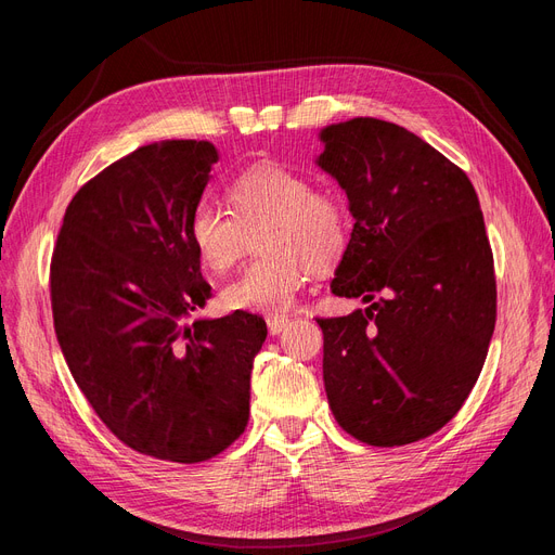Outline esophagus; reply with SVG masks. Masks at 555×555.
I'll list each match as a JSON object with an SVG mask.
<instances>
[{"mask_svg": "<svg viewBox=\"0 0 555 555\" xmlns=\"http://www.w3.org/2000/svg\"><path fill=\"white\" fill-rule=\"evenodd\" d=\"M266 324H268V331H271L273 335H278V333H282V331H284V326L289 324V317H282V314L268 317V319H266Z\"/></svg>", "mask_w": 555, "mask_h": 555, "instance_id": "esophagus-1", "label": "esophagus"}]
</instances>
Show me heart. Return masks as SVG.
Returning <instances> with one entry per match:
<instances>
[{
  "label": "heart",
  "mask_w": 555,
  "mask_h": 555,
  "mask_svg": "<svg viewBox=\"0 0 555 555\" xmlns=\"http://www.w3.org/2000/svg\"><path fill=\"white\" fill-rule=\"evenodd\" d=\"M231 212L198 204L190 238L210 271L224 273L257 238L263 259L247 266L222 289L229 310L287 312L310 268L324 273L338 263L349 241V215L338 198L312 192L306 176L280 164H257L227 190Z\"/></svg>",
  "instance_id": "b5f03b06"
}]
</instances>
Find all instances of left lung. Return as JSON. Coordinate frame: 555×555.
I'll return each instance as SVG.
<instances>
[{
	"instance_id": "1",
	"label": "left lung",
	"mask_w": 555,
	"mask_h": 555,
	"mask_svg": "<svg viewBox=\"0 0 555 555\" xmlns=\"http://www.w3.org/2000/svg\"><path fill=\"white\" fill-rule=\"evenodd\" d=\"M319 141L314 164L354 217L331 292L367 304L317 319L328 405L351 438L410 444L456 416L489 354L495 275L479 198L456 164L393 122L354 117Z\"/></svg>"
}]
</instances>
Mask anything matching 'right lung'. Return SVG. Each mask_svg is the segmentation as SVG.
Returning <instances> with one entry per match:
<instances>
[{
    "label": "right lung",
    "mask_w": 555,
    "mask_h": 555,
    "mask_svg": "<svg viewBox=\"0 0 555 555\" xmlns=\"http://www.w3.org/2000/svg\"><path fill=\"white\" fill-rule=\"evenodd\" d=\"M220 155L210 141H159L82 184L50 263L55 333L99 418L133 451L201 463L241 438L266 322L210 298L190 217Z\"/></svg>",
    "instance_id": "right-lung-1"
}]
</instances>
